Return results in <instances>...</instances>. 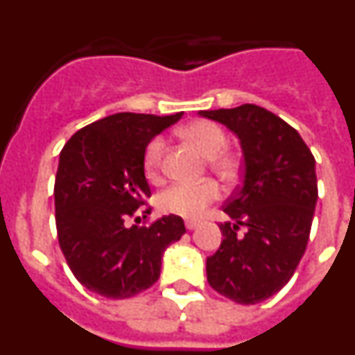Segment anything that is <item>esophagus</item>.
Wrapping results in <instances>:
<instances>
[{"label":"esophagus","instance_id":"1","mask_svg":"<svg viewBox=\"0 0 355 355\" xmlns=\"http://www.w3.org/2000/svg\"><path fill=\"white\" fill-rule=\"evenodd\" d=\"M184 225H187V229H196L199 225V220H187Z\"/></svg>","mask_w":355,"mask_h":355}]
</instances>
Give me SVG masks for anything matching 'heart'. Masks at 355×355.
<instances>
[{
	"label": "heart",
	"instance_id": "b5f03b06",
	"mask_svg": "<svg viewBox=\"0 0 355 355\" xmlns=\"http://www.w3.org/2000/svg\"><path fill=\"white\" fill-rule=\"evenodd\" d=\"M181 137L192 144L200 155L208 158V167L224 183H234L240 178L241 156L236 150L225 149L227 133L211 121H193L181 128ZM165 140L155 137L144 150L142 167L146 178L153 183L159 181L162 156ZM220 196V188L213 180L200 183H175L162 190L156 196V208L167 215H180L184 218H196Z\"/></svg>",
	"mask_w": 355,
	"mask_h": 355
}]
</instances>
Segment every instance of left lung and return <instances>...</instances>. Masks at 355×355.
<instances>
[{
	"label": "left lung",
	"mask_w": 355,
	"mask_h": 355,
	"mask_svg": "<svg viewBox=\"0 0 355 355\" xmlns=\"http://www.w3.org/2000/svg\"><path fill=\"white\" fill-rule=\"evenodd\" d=\"M236 133L243 183L229 197L220 247L206 259L209 286L238 304L277 293L306 252L318 187L315 156L299 131L256 105L199 112ZM246 227L245 234L239 227Z\"/></svg>",
	"instance_id": "left-lung-1"
}]
</instances>
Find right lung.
Returning <instances> with one entry per match:
<instances>
[{
  "instance_id": "right-lung-1",
  "label": "right lung",
  "mask_w": 355,
  "mask_h": 355,
  "mask_svg": "<svg viewBox=\"0 0 355 355\" xmlns=\"http://www.w3.org/2000/svg\"><path fill=\"white\" fill-rule=\"evenodd\" d=\"M181 115H110L81 128L62 149L55 180L56 233L69 268L87 290L106 299L147 290L158 281L165 249L187 233L178 215L128 225L150 197L144 150ZM149 213L147 208L144 215Z\"/></svg>"
}]
</instances>
